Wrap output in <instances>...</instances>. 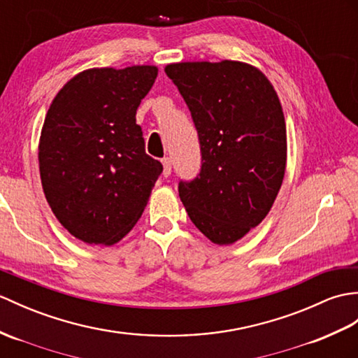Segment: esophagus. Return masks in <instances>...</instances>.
<instances>
[{
  "mask_svg": "<svg viewBox=\"0 0 358 358\" xmlns=\"http://www.w3.org/2000/svg\"><path fill=\"white\" fill-rule=\"evenodd\" d=\"M163 163V176L164 177H169L171 176V171H172V162L169 157H164V159L162 160Z\"/></svg>",
  "mask_w": 358,
  "mask_h": 358,
  "instance_id": "1",
  "label": "esophagus"
}]
</instances>
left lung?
Instances as JSON below:
<instances>
[{
	"label": "left lung",
	"mask_w": 358,
	"mask_h": 358,
	"mask_svg": "<svg viewBox=\"0 0 358 358\" xmlns=\"http://www.w3.org/2000/svg\"><path fill=\"white\" fill-rule=\"evenodd\" d=\"M185 99L201 145L199 177L181 181L190 221L230 245L267 217L284 181L287 128L279 96L255 65L173 62L164 69Z\"/></svg>",
	"instance_id": "obj_1"
}]
</instances>
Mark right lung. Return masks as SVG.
Masks as SVG:
<instances>
[{
  "instance_id": "1",
  "label": "right lung",
  "mask_w": 358,
  "mask_h": 358,
  "mask_svg": "<svg viewBox=\"0 0 358 358\" xmlns=\"http://www.w3.org/2000/svg\"><path fill=\"white\" fill-rule=\"evenodd\" d=\"M157 74L155 65L88 69L50 103L38 145L41 182L57 221L82 243L114 245L127 236L163 172L136 123Z\"/></svg>"
}]
</instances>
